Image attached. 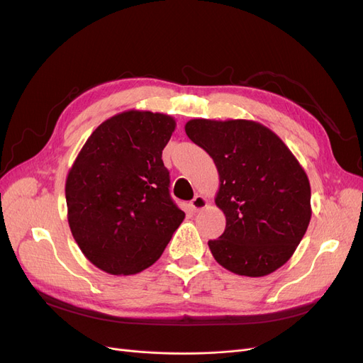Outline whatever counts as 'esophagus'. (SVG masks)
Segmentation results:
<instances>
[{
    "label": "esophagus",
    "instance_id": "1",
    "mask_svg": "<svg viewBox=\"0 0 363 363\" xmlns=\"http://www.w3.org/2000/svg\"><path fill=\"white\" fill-rule=\"evenodd\" d=\"M207 204H208V201H207L206 196H203V195H196L195 199L191 201V207H192V211H195V212L203 211V208L207 207Z\"/></svg>",
    "mask_w": 363,
    "mask_h": 363
}]
</instances>
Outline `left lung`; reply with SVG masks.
<instances>
[{"label":"left lung","mask_w":363,"mask_h":363,"mask_svg":"<svg viewBox=\"0 0 363 363\" xmlns=\"http://www.w3.org/2000/svg\"><path fill=\"white\" fill-rule=\"evenodd\" d=\"M186 135L216 164L215 204L225 230L208 240L215 260L238 276L283 267L311 223V183L300 162L268 127L250 119H191Z\"/></svg>","instance_id":"obj_1"}]
</instances>
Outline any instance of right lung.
Returning a JSON list of instances; mask_svg holds the SVG:
<instances>
[{"label":"right lung","mask_w":363,"mask_h":363,"mask_svg":"<svg viewBox=\"0 0 363 363\" xmlns=\"http://www.w3.org/2000/svg\"><path fill=\"white\" fill-rule=\"evenodd\" d=\"M175 119L125 111L87 138L69 168L68 224L86 259L112 276H133L162 256L184 219L169 196L162 151Z\"/></svg>","instance_id":"add662e5"}]
</instances>
